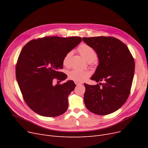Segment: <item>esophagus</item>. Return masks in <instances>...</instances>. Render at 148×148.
Returning <instances> with one entry per match:
<instances>
[{"label": "esophagus", "mask_w": 148, "mask_h": 148, "mask_svg": "<svg viewBox=\"0 0 148 148\" xmlns=\"http://www.w3.org/2000/svg\"><path fill=\"white\" fill-rule=\"evenodd\" d=\"M74 83H75V84H77V85H80V84H82V83L79 82H77V81H75Z\"/></svg>", "instance_id": "34e87169"}]
</instances>
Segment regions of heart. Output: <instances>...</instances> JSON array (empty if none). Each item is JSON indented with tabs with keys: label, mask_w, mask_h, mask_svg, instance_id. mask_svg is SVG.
Masks as SVG:
<instances>
[{
	"label": "heart",
	"mask_w": 148,
	"mask_h": 148,
	"mask_svg": "<svg viewBox=\"0 0 148 148\" xmlns=\"http://www.w3.org/2000/svg\"><path fill=\"white\" fill-rule=\"evenodd\" d=\"M79 53L82 54V56L89 62H92L96 60L97 57V54L96 51L93 49L89 45L82 44L78 48ZM73 54L72 51H69L66 54L63 59V65L67 66L69 64V61L70 58ZM90 75V72L88 71H82L77 69H73L68 72V77L71 80L82 82L86 80L88 77Z\"/></svg>",
	"instance_id": "obj_1"
}]
</instances>
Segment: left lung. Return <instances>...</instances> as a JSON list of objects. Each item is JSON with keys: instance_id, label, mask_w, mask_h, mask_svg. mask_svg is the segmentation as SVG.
I'll return each mask as SVG.
<instances>
[{"instance_id": "obj_1", "label": "left lung", "mask_w": 148, "mask_h": 148, "mask_svg": "<svg viewBox=\"0 0 148 148\" xmlns=\"http://www.w3.org/2000/svg\"><path fill=\"white\" fill-rule=\"evenodd\" d=\"M83 40L96 51L99 59L91 79L104 82L99 85L84 83V104L95 114H110L120 108L129 97L135 69L134 58L127 46L116 38L84 37Z\"/></svg>"}]
</instances>
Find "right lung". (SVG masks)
<instances>
[{"instance_id": "obj_1", "label": "right lung", "mask_w": 148, "mask_h": 148, "mask_svg": "<svg viewBox=\"0 0 148 148\" xmlns=\"http://www.w3.org/2000/svg\"><path fill=\"white\" fill-rule=\"evenodd\" d=\"M82 41V38L47 36L27 42L18 56L15 74L23 99L31 110L45 117L64 113L68 97L76 85L73 80L55 86L53 80H65L63 68L66 54Z\"/></svg>"}]
</instances>
